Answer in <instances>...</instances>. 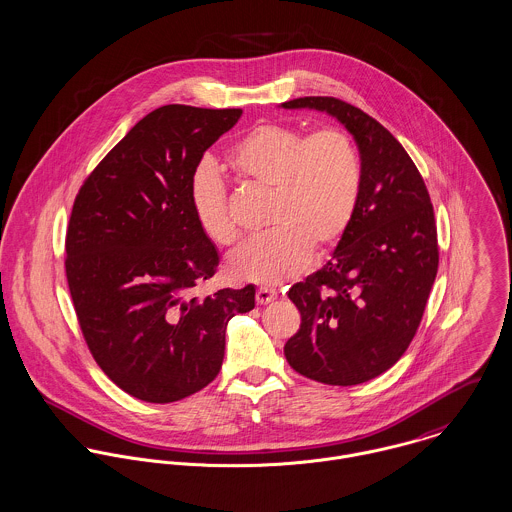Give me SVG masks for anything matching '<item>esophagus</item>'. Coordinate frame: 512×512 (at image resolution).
<instances>
[{
  "mask_svg": "<svg viewBox=\"0 0 512 512\" xmlns=\"http://www.w3.org/2000/svg\"><path fill=\"white\" fill-rule=\"evenodd\" d=\"M276 297H278V291H276V289H270V287H260V289L256 291V301H258L260 305H268V303H272Z\"/></svg>",
  "mask_w": 512,
  "mask_h": 512,
  "instance_id": "esophagus-1",
  "label": "esophagus"
}]
</instances>
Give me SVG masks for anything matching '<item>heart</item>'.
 Instances as JSON below:
<instances>
[{
    "label": "heart",
    "instance_id": "obj_1",
    "mask_svg": "<svg viewBox=\"0 0 512 512\" xmlns=\"http://www.w3.org/2000/svg\"><path fill=\"white\" fill-rule=\"evenodd\" d=\"M234 172L274 189L268 233L242 242L229 258L231 276L278 285L303 272L311 250L325 252L350 229L362 191L360 152L344 131H303L268 123L238 140L229 154ZM189 205L199 229L217 244L236 238L227 189L203 162L189 180Z\"/></svg>",
    "mask_w": 512,
    "mask_h": 512
}]
</instances>
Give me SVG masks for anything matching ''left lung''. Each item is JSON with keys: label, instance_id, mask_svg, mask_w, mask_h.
<instances>
[{"label": "left lung", "instance_id": "8db88e82", "mask_svg": "<svg viewBox=\"0 0 512 512\" xmlns=\"http://www.w3.org/2000/svg\"><path fill=\"white\" fill-rule=\"evenodd\" d=\"M279 107L328 113L360 150L354 221L325 266L289 289L301 326L283 348L289 366L309 379L358 385L387 372L419 328L438 272L434 209L407 150L362 109L336 97Z\"/></svg>", "mask_w": 512, "mask_h": 512}]
</instances>
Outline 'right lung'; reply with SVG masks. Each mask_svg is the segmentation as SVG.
Segmentation results:
<instances>
[{
	"mask_svg": "<svg viewBox=\"0 0 512 512\" xmlns=\"http://www.w3.org/2000/svg\"><path fill=\"white\" fill-rule=\"evenodd\" d=\"M242 109L164 105L142 117L80 187L66 233V278L97 366L129 395L174 403L223 366L225 332L256 287L199 297L219 252L189 205L205 150Z\"/></svg>",
	"mask_w": 512,
	"mask_h": 512,
	"instance_id": "obj_1",
	"label": "right lung"
}]
</instances>
